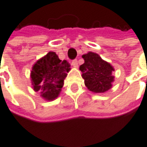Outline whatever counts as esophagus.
<instances>
[{
  "label": "esophagus",
  "instance_id": "1",
  "mask_svg": "<svg viewBox=\"0 0 147 147\" xmlns=\"http://www.w3.org/2000/svg\"><path fill=\"white\" fill-rule=\"evenodd\" d=\"M71 65L74 68H78V61H77V60H74V61L71 62Z\"/></svg>",
  "mask_w": 147,
  "mask_h": 147
}]
</instances>
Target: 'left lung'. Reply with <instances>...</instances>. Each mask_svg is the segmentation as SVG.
<instances>
[{"instance_id": "left-lung-1", "label": "left lung", "mask_w": 147, "mask_h": 147, "mask_svg": "<svg viewBox=\"0 0 147 147\" xmlns=\"http://www.w3.org/2000/svg\"><path fill=\"white\" fill-rule=\"evenodd\" d=\"M82 58L84 64L79 69L87 89L94 93H104L111 89L115 78L113 65L92 52L82 55Z\"/></svg>"}]
</instances>
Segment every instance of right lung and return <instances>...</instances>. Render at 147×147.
I'll list each match as a JSON object with an SVG mask.
<instances>
[{
	"instance_id": "obj_1",
	"label": "right lung",
	"mask_w": 147,
	"mask_h": 147,
	"mask_svg": "<svg viewBox=\"0 0 147 147\" xmlns=\"http://www.w3.org/2000/svg\"><path fill=\"white\" fill-rule=\"evenodd\" d=\"M70 65L60 60L54 52H49L34 63L30 71L32 88L40 93L47 101H53L59 96Z\"/></svg>"
}]
</instances>
